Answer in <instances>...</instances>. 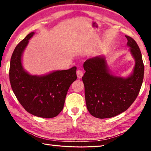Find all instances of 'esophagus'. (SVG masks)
Segmentation results:
<instances>
[{"label":"esophagus","mask_w":151,"mask_h":151,"mask_svg":"<svg viewBox=\"0 0 151 151\" xmlns=\"http://www.w3.org/2000/svg\"><path fill=\"white\" fill-rule=\"evenodd\" d=\"M76 75H77L78 78H82V76H83V70H81V69H78L77 71H76Z\"/></svg>","instance_id":"1"}]
</instances>
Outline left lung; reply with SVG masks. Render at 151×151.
<instances>
[{
	"label": "left lung",
	"mask_w": 151,
	"mask_h": 151,
	"mask_svg": "<svg viewBox=\"0 0 151 151\" xmlns=\"http://www.w3.org/2000/svg\"><path fill=\"white\" fill-rule=\"evenodd\" d=\"M127 46L135 60L133 73L122 78L110 73L105 58L99 56L86 60L82 78L85 85L86 107L93 116L111 118L131 106L137 99L144 78V64L141 52L132 38L125 36Z\"/></svg>",
	"instance_id": "obj_1"
}]
</instances>
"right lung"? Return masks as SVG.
<instances>
[{
	"mask_svg": "<svg viewBox=\"0 0 151 151\" xmlns=\"http://www.w3.org/2000/svg\"><path fill=\"white\" fill-rule=\"evenodd\" d=\"M34 34L30 32L14 48L10 64V82L18 101L28 112L42 118H53L63 109L68 88L76 79V67L43 76L31 75L25 71L22 55Z\"/></svg>",
	"mask_w": 151,
	"mask_h": 151,
	"instance_id": "add662e5",
	"label": "right lung"
}]
</instances>
